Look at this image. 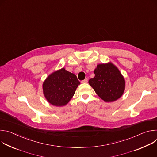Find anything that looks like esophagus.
I'll use <instances>...</instances> for the list:
<instances>
[{
    "label": "esophagus",
    "mask_w": 157,
    "mask_h": 157,
    "mask_svg": "<svg viewBox=\"0 0 157 157\" xmlns=\"http://www.w3.org/2000/svg\"><path fill=\"white\" fill-rule=\"evenodd\" d=\"M87 82H88V80H87V78L84 79V80H82V81H81V82H82V83H87Z\"/></svg>",
    "instance_id": "esophagus-1"
}]
</instances>
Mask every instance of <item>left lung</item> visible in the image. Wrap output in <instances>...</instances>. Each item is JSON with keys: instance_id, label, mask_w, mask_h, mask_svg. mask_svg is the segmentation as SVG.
<instances>
[{"instance_id": "obj_1", "label": "left lung", "mask_w": 157, "mask_h": 157, "mask_svg": "<svg viewBox=\"0 0 157 157\" xmlns=\"http://www.w3.org/2000/svg\"><path fill=\"white\" fill-rule=\"evenodd\" d=\"M94 73L95 76L89 80V84L103 101L113 102L122 96L125 79L114 64L110 62L98 64Z\"/></svg>"}]
</instances>
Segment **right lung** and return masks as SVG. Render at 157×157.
I'll return each instance as SVG.
<instances>
[{
	"instance_id": "obj_1",
	"label": "right lung",
	"mask_w": 157,
	"mask_h": 157,
	"mask_svg": "<svg viewBox=\"0 0 157 157\" xmlns=\"http://www.w3.org/2000/svg\"><path fill=\"white\" fill-rule=\"evenodd\" d=\"M79 84L76 76L63 68L47 78L43 83V91L51 104L61 107L68 103Z\"/></svg>"
}]
</instances>
